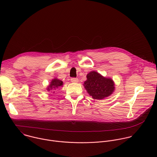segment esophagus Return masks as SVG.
<instances>
[{
	"mask_svg": "<svg viewBox=\"0 0 157 157\" xmlns=\"http://www.w3.org/2000/svg\"><path fill=\"white\" fill-rule=\"evenodd\" d=\"M78 78H71V81L72 82H74V83H76V82H78Z\"/></svg>",
	"mask_w": 157,
	"mask_h": 157,
	"instance_id": "1",
	"label": "esophagus"
}]
</instances>
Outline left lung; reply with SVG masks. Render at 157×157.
<instances>
[{
	"mask_svg": "<svg viewBox=\"0 0 157 157\" xmlns=\"http://www.w3.org/2000/svg\"><path fill=\"white\" fill-rule=\"evenodd\" d=\"M83 85L87 93L94 99H103L113 94L115 84L113 79L102 76L96 71L89 72Z\"/></svg>",
	"mask_w": 157,
	"mask_h": 157,
	"instance_id": "obj_1",
	"label": "left lung"
}]
</instances>
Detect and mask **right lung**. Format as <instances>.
<instances>
[{"label":"right lung","mask_w":157,"mask_h":157,"mask_svg":"<svg viewBox=\"0 0 157 157\" xmlns=\"http://www.w3.org/2000/svg\"><path fill=\"white\" fill-rule=\"evenodd\" d=\"M63 82L61 80L55 78L52 80L50 84L47 86V90L48 91H53V90H55V89H56L57 88L63 87ZM55 93V91L53 93Z\"/></svg>","instance_id":"1"}]
</instances>
